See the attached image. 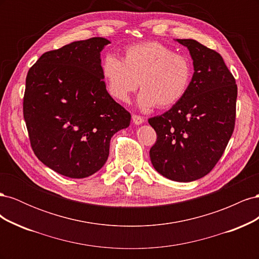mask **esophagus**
I'll use <instances>...</instances> for the list:
<instances>
[{
    "label": "esophagus",
    "mask_w": 259,
    "mask_h": 259,
    "mask_svg": "<svg viewBox=\"0 0 259 259\" xmlns=\"http://www.w3.org/2000/svg\"><path fill=\"white\" fill-rule=\"evenodd\" d=\"M133 119V122H134L135 124L139 125V124H143L145 122V119L142 116V115H138V114H133L132 116Z\"/></svg>",
    "instance_id": "34e87169"
}]
</instances>
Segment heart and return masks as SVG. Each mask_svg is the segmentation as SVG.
Segmentation results:
<instances>
[{"mask_svg": "<svg viewBox=\"0 0 259 259\" xmlns=\"http://www.w3.org/2000/svg\"><path fill=\"white\" fill-rule=\"evenodd\" d=\"M101 72L110 96L127 101L138 85L139 105L166 108L182 99L190 88L193 75L191 60L160 42H144L127 46L123 60L107 55Z\"/></svg>", "mask_w": 259, "mask_h": 259, "instance_id": "obj_1", "label": "heart"}]
</instances>
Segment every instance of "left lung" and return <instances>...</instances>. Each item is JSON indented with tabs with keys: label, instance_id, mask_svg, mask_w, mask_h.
Masks as SVG:
<instances>
[{
	"label": "left lung",
	"instance_id": "obj_1",
	"mask_svg": "<svg viewBox=\"0 0 259 259\" xmlns=\"http://www.w3.org/2000/svg\"><path fill=\"white\" fill-rule=\"evenodd\" d=\"M194 73L186 95L161 115L150 117L156 133L150 149L153 167L175 182H193L215 167L236 124L238 86L221 54L191 38Z\"/></svg>",
	"mask_w": 259,
	"mask_h": 259
}]
</instances>
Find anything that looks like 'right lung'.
Here are the masks:
<instances>
[{"label":"right lung","instance_id":"obj_1","mask_svg":"<svg viewBox=\"0 0 259 259\" xmlns=\"http://www.w3.org/2000/svg\"><path fill=\"white\" fill-rule=\"evenodd\" d=\"M109 43L92 37L46 52L26 77L22 110L31 148L70 178L103 167L111 137L131 123V113L106 90L100 52Z\"/></svg>","mask_w":259,"mask_h":259}]
</instances>
